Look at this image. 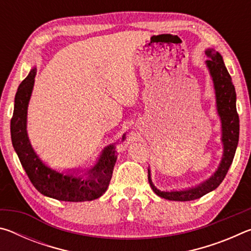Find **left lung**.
<instances>
[{"label":"left lung","mask_w":251,"mask_h":251,"mask_svg":"<svg viewBox=\"0 0 251 251\" xmlns=\"http://www.w3.org/2000/svg\"><path fill=\"white\" fill-rule=\"evenodd\" d=\"M206 55L209 57L206 63L210 71L212 80H214L217 109L220 120H222L224 156L214 176H211L209 179L195 188L179 190V192H160L152 185L150 171H148V181H150L151 189L159 197L169 199V201H194V199L201 198L203 195L217 188L227 175L228 169L233 160V156H235L238 141H239V116H238L236 108L235 86H233L230 75L224 64L222 55L211 49L206 50Z\"/></svg>","instance_id":"8db88e82"}]
</instances>
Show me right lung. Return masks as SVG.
<instances>
[{
  "label": "right lung",
  "instance_id": "obj_1",
  "mask_svg": "<svg viewBox=\"0 0 251 251\" xmlns=\"http://www.w3.org/2000/svg\"><path fill=\"white\" fill-rule=\"evenodd\" d=\"M35 75L36 69H33L20 84L11 120L12 144L25 173L41 194L57 201H86L100 197L107 189L116 163L117 152L114 151V146L105 148L99 163L87 172L85 179L53 171L45 166L34 152L26 133V114ZM124 138L125 136H123Z\"/></svg>",
  "mask_w": 251,
  "mask_h": 251
}]
</instances>
